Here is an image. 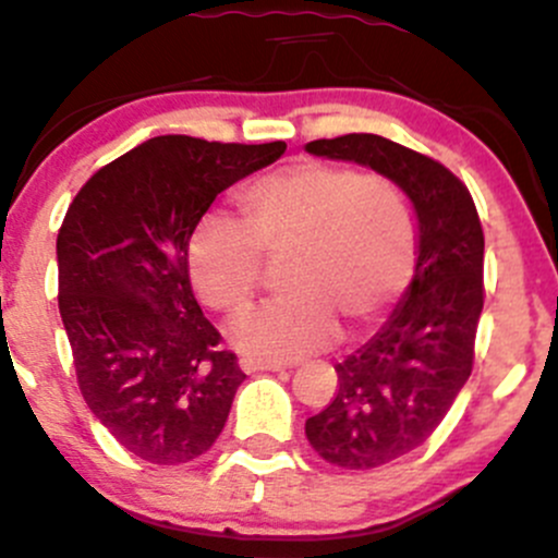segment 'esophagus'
I'll return each instance as SVG.
<instances>
[{
    "instance_id": "obj_1",
    "label": "esophagus",
    "mask_w": 558,
    "mask_h": 558,
    "mask_svg": "<svg viewBox=\"0 0 558 558\" xmlns=\"http://www.w3.org/2000/svg\"><path fill=\"white\" fill-rule=\"evenodd\" d=\"M240 368L245 374H254V372H283V363H259V361H251V357H243L240 361Z\"/></svg>"
}]
</instances>
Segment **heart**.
Here are the masks:
<instances>
[{
	"mask_svg": "<svg viewBox=\"0 0 558 558\" xmlns=\"http://www.w3.org/2000/svg\"><path fill=\"white\" fill-rule=\"evenodd\" d=\"M238 221L205 216L192 230L190 278L216 313L245 307L264 256L283 262L289 296L240 313L230 342L254 361H296L355 333L403 294L417 264V219L401 186L350 166L296 160L238 195Z\"/></svg>",
	"mask_w": 558,
	"mask_h": 558,
	"instance_id": "1",
	"label": "heart"
}]
</instances>
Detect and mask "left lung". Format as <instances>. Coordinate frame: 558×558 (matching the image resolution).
Instances as JSON below:
<instances>
[{"label": "left lung", "instance_id": "1", "mask_svg": "<svg viewBox=\"0 0 558 558\" xmlns=\"http://www.w3.org/2000/svg\"><path fill=\"white\" fill-rule=\"evenodd\" d=\"M396 181L414 203V280L372 342L337 363V392L304 422L310 447L344 471H372L422 447L468 383L484 310V230L468 186L444 162L374 136L310 141Z\"/></svg>", "mask_w": 558, "mask_h": 558}]
</instances>
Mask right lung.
Segmentation results:
<instances>
[{
	"instance_id": "add662e5",
	"label": "right lung",
	"mask_w": 558,
	"mask_h": 558,
	"mask_svg": "<svg viewBox=\"0 0 558 558\" xmlns=\"http://www.w3.org/2000/svg\"><path fill=\"white\" fill-rule=\"evenodd\" d=\"M286 151L157 136L98 168L58 230V310L77 385L117 444L155 465L214 447L245 374L192 294V230L219 192Z\"/></svg>"
}]
</instances>
